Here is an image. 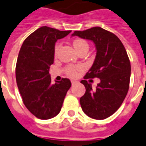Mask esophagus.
Masks as SVG:
<instances>
[{"label":"esophagus","instance_id":"1","mask_svg":"<svg viewBox=\"0 0 146 146\" xmlns=\"http://www.w3.org/2000/svg\"><path fill=\"white\" fill-rule=\"evenodd\" d=\"M76 84V81L75 80H71V84L72 85H74Z\"/></svg>","mask_w":146,"mask_h":146}]
</instances>
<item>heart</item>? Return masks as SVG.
Here are the masks:
<instances>
[{
    "instance_id": "1",
    "label": "heart",
    "mask_w": 146,
    "mask_h": 146,
    "mask_svg": "<svg viewBox=\"0 0 146 146\" xmlns=\"http://www.w3.org/2000/svg\"><path fill=\"white\" fill-rule=\"evenodd\" d=\"M73 46L75 48V50L80 53V51L84 50H88L89 46L88 42L83 40V39H75L73 42ZM60 46H61V44L58 43L56 46H55V48H54V54L57 55V54L58 53V50L60 49ZM81 67L80 66H67L66 68V75L70 77H75L77 75V71H79Z\"/></svg>"
}]
</instances>
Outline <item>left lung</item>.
Wrapping results in <instances>:
<instances>
[{"instance_id": "left-lung-1", "label": "left lung", "mask_w": 146, "mask_h": 146, "mask_svg": "<svg viewBox=\"0 0 146 146\" xmlns=\"http://www.w3.org/2000/svg\"><path fill=\"white\" fill-rule=\"evenodd\" d=\"M71 36L92 41L96 49L93 64L80 82L86 88L81 108L91 118L106 119L121 107L129 91L131 65L125 48L117 36L99 26L75 31ZM90 78L101 80L95 89L86 80Z\"/></svg>"}]
</instances>
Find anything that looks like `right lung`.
Masks as SVG:
<instances>
[{
	"mask_svg": "<svg viewBox=\"0 0 146 146\" xmlns=\"http://www.w3.org/2000/svg\"><path fill=\"white\" fill-rule=\"evenodd\" d=\"M71 32L42 26L28 36L20 49L16 64L17 84L25 106L38 119L57 116L71 88L68 79L51 84L49 74L55 42Z\"/></svg>",
	"mask_w": 146,
	"mask_h": 146,
	"instance_id": "1",
	"label": "right lung"
}]
</instances>
